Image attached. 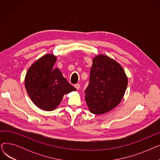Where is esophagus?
<instances>
[{
	"label": "esophagus",
	"mask_w": 160,
	"mask_h": 160,
	"mask_svg": "<svg viewBox=\"0 0 160 160\" xmlns=\"http://www.w3.org/2000/svg\"><path fill=\"white\" fill-rule=\"evenodd\" d=\"M74 86L77 89H79L80 87V83H76V84L74 85Z\"/></svg>",
	"instance_id": "esophagus-1"
}]
</instances>
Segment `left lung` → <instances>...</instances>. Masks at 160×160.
Masks as SVG:
<instances>
[{
  "instance_id": "obj_1",
  "label": "left lung",
  "mask_w": 160,
  "mask_h": 160,
  "mask_svg": "<svg viewBox=\"0 0 160 160\" xmlns=\"http://www.w3.org/2000/svg\"><path fill=\"white\" fill-rule=\"evenodd\" d=\"M128 86L122 66L113 58L98 54L93 58L85 99L91 113L104 114L121 102Z\"/></svg>"
}]
</instances>
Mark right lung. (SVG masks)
<instances>
[{"mask_svg": "<svg viewBox=\"0 0 160 160\" xmlns=\"http://www.w3.org/2000/svg\"><path fill=\"white\" fill-rule=\"evenodd\" d=\"M57 56L47 54L30 67L24 78V86L32 101L45 111H52L60 104L63 95L76 91L60 69H54Z\"/></svg>", "mask_w": 160, "mask_h": 160, "instance_id": "right-lung-1", "label": "right lung"}]
</instances>
